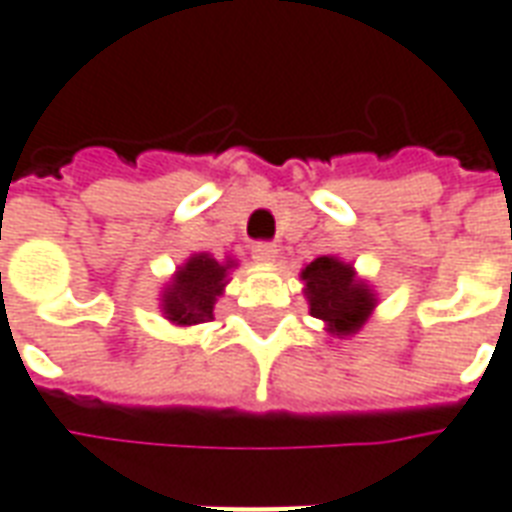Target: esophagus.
Here are the masks:
<instances>
[{
    "mask_svg": "<svg viewBox=\"0 0 512 512\" xmlns=\"http://www.w3.org/2000/svg\"><path fill=\"white\" fill-rule=\"evenodd\" d=\"M252 257H255L257 263L268 266V263H274V260H277V246L255 244V246H252Z\"/></svg>",
    "mask_w": 512,
    "mask_h": 512,
    "instance_id": "obj_1",
    "label": "esophagus"
}]
</instances>
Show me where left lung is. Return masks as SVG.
<instances>
[{"instance_id": "1", "label": "left lung", "mask_w": 512, "mask_h": 512, "mask_svg": "<svg viewBox=\"0 0 512 512\" xmlns=\"http://www.w3.org/2000/svg\"><path fill=\"white\" fill-rule=\"evenodd\" d=\"M302 282L310 316L321 318L332 338L357 335L380 302L374 288L357 277L355 266L335 255H321L307 263L302 268Z\"/></svg>"}]
</instances>
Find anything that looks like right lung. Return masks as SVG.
<instances>
[{
    "label": "right lung",
    "instance_id": "obj_1",
    "mask_svg": "<svg viewBox=\"0 0 512 512\" xmlns=\"http://www.w3.org/2000/svg\"><path fill=\"white\" fill-rule=\"evenodd\" d=\"M238 266L235 257L216 260L207 252H196L182 263L166 288L160 291V313L174 327H194L213 318V307L224 296L230 271Z\"/></svg>",
    "mask_w": 512,
    "mask_h": 512
}]
</instances>
